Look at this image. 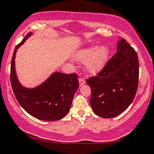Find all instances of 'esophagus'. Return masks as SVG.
Returning a JSON list of instances; mask_svg holds the SVG:
<instances>
[{
	"label": "esophagus",
	"instance_id": "obj_1",
	"mask_svg": "<svg viewBox=\"0 0 154 154\" xmlns=\"http://www.w3.org/2000/svg\"><path fill=\"white\" fill-rule=\"evenodd\" d=\"M79 86H82L83 85H85V80L84 78H79Z\"/></svg>",
	"mask_w": 154,
	"mask_h": 154
}]
</instances>
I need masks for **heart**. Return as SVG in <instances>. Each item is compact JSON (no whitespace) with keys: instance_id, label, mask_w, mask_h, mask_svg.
<instances>
[{"instance_id":"heart-1","label":"heart","mask_w":154,"mask_h":154,"mask_svg":"<svg viewBox=\"0 0 154 154\" xmlns=\"http://www.w3.org/2000/svg\"><path fill=\"white\" fill-rule=\"evenodd\" d=\"M110 49L106 45L91 46L81 49L76 54V59L85 62V69L91 75H96L105 67L109 61Z\"/></svg>"}]
</instances>
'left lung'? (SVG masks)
I'll return each mask as SVG.
<instances>
[{"instance_id":"1","label":"left lung","mask_w":154,"mask_h":154,"mask_svg":"<svg viewBox=\"0 0 154 154\" xmlns=\"http://www.w3.org/2000/svg\"><path fill=\"white\" fill-rule=\"evenodd\" d=\"M116 51L98 75L86 81L91 90L92 109L103 118L115 117L126 110L138 86L137 53L122 38L118 41Z\"/></svg>"}]
</instances>
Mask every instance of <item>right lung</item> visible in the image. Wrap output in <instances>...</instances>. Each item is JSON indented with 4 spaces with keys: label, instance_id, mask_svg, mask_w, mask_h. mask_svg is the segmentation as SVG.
<instances>
[{
    "label": "right lung",
    "instance_id": "add662e5",
    "mask_svg": "<svg viewBox=\"0 0 154 154\" xmlns=\"http://www.w3.org/2000/svg\"><path fill=\"white\" fill-rule=\"evenodd\" d=\"M32 33L29 32L17 45L11 64V83L19 103L28 114L43 121H56L69 113L75 92L79 87L76 74L54 72L41 85L33 88L22 85L15 69L16 53Z\"/></svg>",
    "mask_w": 154,
    "mask_h": 154
}]
</instances>
